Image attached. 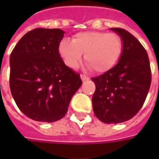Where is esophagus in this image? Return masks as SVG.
Segmentation results:
<instances>
[{"label": "esophagus", "instance_id": "1", "mask_svg": "<svg viewBox=\"0 0 159 159\" xmlns=\"http://www.w3.org/2000/svg\"><path fill=\"white\" fill-rule=\"evenodd\" d=\"M80 79L82 80L83 81H85V80H89V77L86 76V75H84V74H81V75H80Z\"/></svg>", "mask_w": 159, "mask_h": 159}]
</instances>
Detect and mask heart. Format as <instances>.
<instances>
[{"mask_svg": "<svg viewBox=\"0 0 159 159\" xmlns=\"http://www.w3.org/2000/svg\"><path fill=\"white\" fill-rule=\"evenodd\" d=\"M58 52L65 64L75 69L85 54V61L95 72H105L118 62L122 52V40L119 34L104 32H82L74 35L72 41L63 40Z\"/></svg>", "mask_w": 159, "mask_h": 159, "instance_id": "heart-1", "label": "heart"}]
</instances>
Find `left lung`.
<instances>
[{"instance_id":"left-lung-1","label":"left lung","mask_w":159,"mask_h":159,"mask_svg":"<svg viewBox=\"0 0 159 159\" xmlns=\"http://www.w3.org/2000/svg\"><path fill=\"white\" fill-rule=\"evenodd\" d=\"M122 40L119 61L111 70L92 78V104L102 122L118 124L135 116L143 105L151 83L150 60L140 41L121 28H111Z\"/></svg>"}]
</instances>
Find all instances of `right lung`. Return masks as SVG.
Segmentation results:
<instances>
[{
    "label": "right lung",
    "instance_id": "right-lung-1",
    "mask_svg": "<svg viewBox=\"0 0 159 159\" xmlns=\"http://www.w3.org/2000/svg\"><path fill=\"white\" fill-rule=\"evenodd\" d=\"M64 34L61 29L36 28L25 34L10 54L11 95L22 112L36 121L64 118L82 84L58 52Z\"/></svg>",
    "mask_w": 159,
    "mask_h": 159
}]
</instances>
